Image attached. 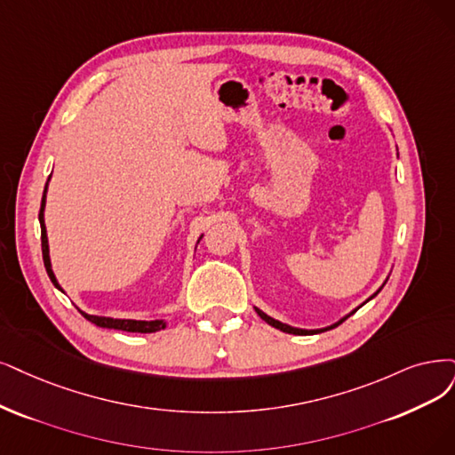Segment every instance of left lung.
Wrapping results in <instances>:
<instances>
[{
	"instance_id": "1",
	"label": "left lung",
	"mask_w": 455,
	"mask_h": 455,
	"mask_svg": "<svg viewBox=\"0 0 455 455\" xmlns=\"http://www.w3.org/2000/svg\"><path fill=\"white\" fill-rule=\"evenodd\" d=\"M380 289H382V287H380ZM380 289H379V291H377V292H375V294H373L371 298H375V296H377V294L380 292ZM371 298H369V299H371ZM369 299H367V301H369ZM363 304H365V301H363ZM363 304H362V306H363ZM255 311L259 313V316L262 318V321H266L267 324H270V326H274V328H277V330H281V331H287V333H294V335H307V333H321V331H326V330H331V328H335V326H339V324H341V323H345V321H347V318H348V316H350L352 313H355L356 309H355V311H352L350 315L343 316L339 323H335V324H331V326H328V328H321V330H301V328H294V326H289V324H283V323L275 321V318H272V316H267L266 313H262V311H260V309H257V307H255Z\"/></svg>"
}]
</instances>
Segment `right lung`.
<instances>
[{
    "mask_svg": "<svg viewBox=\"0 0 455 455\" xmlns=\"http://www.w3.org/2000/svg\"><path fill=\"white\" fill-rule=\"evenodd\" d=\"M50 180V178H48ZM48 185V181H46ZM46 185H44V193H43V200H41V212H39V223H41V247H43V260H44V267L46 274L50 277V281L54 283V287L61 291L60 283L52 272V264H50V251H48V238H46V227H44V204H46ZM202 238V236H200ZM198 238V240H200ZM63 292V291H61ZM80 315L84 318H88L90 323H93L95 326L100 328H112V330H122V331H140V333H154L159 330L166 328L164 321H125V318H110V316H97V315H88L84 313L82 309H78Z\"/></svg>",
    "mask_w": 455,
    "mask_h": 455,
    "instance_id": "obj_1",
    "label": "right lung"
}]
</instances>
